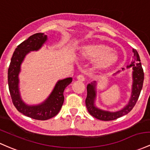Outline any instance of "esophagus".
<instances>
[{
    "instance_id": "obj_1",
    "label": "esophagus",
    "mask_w": 150,
    "mask_h": 150,
    "mask_svg": "<svg viewBox=\"0 0 150 150\" xmlns=\"http://www.w3.org/2000/svg\"><path fill=\"white\" fill-rule=\"evenodd\" d=\"M77 79H78V80H80V81H85V78L83 75H79L77 76Z\"/></svg>"
}]
</instances>
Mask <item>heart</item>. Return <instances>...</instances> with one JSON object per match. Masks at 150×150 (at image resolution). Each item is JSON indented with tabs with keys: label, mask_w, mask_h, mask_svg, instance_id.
I'll return each mask as SVG.
<instances>
[{
	"label": "heart",
	"mask_w": 150,
	"mask_h": 150,
	"mask_svg": "<svg viewBox=\"0 0 150 150\" xmlns=\"http://www.w3.org/2000/svg\"><path fill=\"white\" fill-rule=\"evenodd\" d=\"M80 55L84 59H95L94 64L98 67L108 66L117 59V55L114 51L108 46L103 45L84 46L80 50Z\"/></svg>",
	"instance_id": "obj_1"
}]
</instances>
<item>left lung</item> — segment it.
I'll return each mask as SVG.
<instances>
[{
	"label": "left lung",
	"mask_w": 150,
	"mask_h": 150,
	"mask_svg": "<svg viewBox=\"0 0 150 150\" xmlns=\"http://www.w3.org/2000/svg\"><path fill=\"white\" fill-rule=\"evenodd\" d=\"M132 52H134L133 60L130 65L127 66V69L130 67L132 68V85L131 96L129 102L124 108L117 111L110 112L100 109L95 105V99L97 96V83L95 81L92 82L87 86L88 95L85 100V104H86L87 109L89 113L94 117L103 121L113 120L120 117L123 115L128 114L135 105L143 86L144 72H143L142 64L140 62V59H139L137 51L135 49H133ZM122 70H125V68L122 69ZM120 72V71H118L117 73H119Z\"/></svg>",
	"instance_id": "1"
}]
</instances>
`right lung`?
I'll return each instance as SVG.
<instances>
[{"label":"right lung","mask_w":150,"mask_h":150,"mask_svg":"<svg viewBox=\"0 0 150 150\" xmlns=\"http://www.w3.org/2000/svg\"><path fill=\"white\" fill-rule=\"evenodd\" d=\"M47 40V35L38 33L21 42L13 54L8 71V88L14 106L22 114L38 120H46L57 115L63 104L64 90L72 80V78L58 80L50 95L38 105H28L21 98L19 89L21 64L30 52L39 50Z\"/></svg>","instance_id":"obj_1"}]
</instances>
